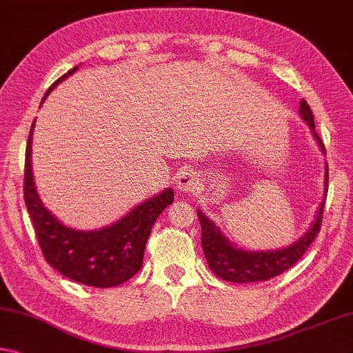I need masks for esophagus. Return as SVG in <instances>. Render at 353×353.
Instances as JSON below:
<instances>
[{"instance_id": "34e87169", "label": "esophagus", "mask_w": 353, "mask_h": 353, "mask_svg": "<svg viewBox=\"0 0 353 353\" xmlns=\"http://www.w3.org/2000/svg\"><path fill=\"white\" fill-rule=\"evenodd\" d=\"M198 185H199V177L193 170H182L179 172L177 181H176V187L179 192L182 193L194 192Z\"/></svg>"}]
</instances>
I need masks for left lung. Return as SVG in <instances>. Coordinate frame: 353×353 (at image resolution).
Returning a JSON list of instances; mask_svg holds the SVG:
<instances>
[{
	"instance_id": "1",
	"label": "left lung",
	"mask_w": 353,
	"mask_h": 353,
	"mask_svg": "<svg viewBox=\"0 0 353 353\" xmlns=\"http://www.w3.org/2000/svg\"><path fill=\"white\" fill-rule=\"evenodd\" d=\"M300 116L307 122L311 127L312 135L317 139L319 146L323 148L322 139L319 138L314 132V116L310 105L306 100H301L300 103ZM328 190V166L325 168V194H323V201L321 207H319L316 221L312 223L303 237L297 240L294 245L276 251H243L234 248L231 243L228 242L225 236L220 232L214 223L209 218L203 215V212L198 210V218L201 223V243H203V251L205 254L207 264H209L210 270L220 276L225 281L232 283H257V281H267V279L275 278L281 275L290 267H294L301 259V256L306 253L310 245L314 242L319 231H321L322 216H323V207H325V198Z\"/></svg>"
}]
</instances>
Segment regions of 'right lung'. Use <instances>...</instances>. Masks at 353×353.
Masks as SVG:
<instances>
[{"mask_svg": "<svg viewBox=\"0 0 353 353\" xmlns=\"http://www.w3.org/2000/svg\"><path fill=\"white\" fill-rule=\"evenodd\" d=\"M77 69L78 67H74L58 78L46 92L42 102L56 85ZM32 128L34 122L26 143L23 194L46 261L72 281L88 286L114 288L125 283L141 268L150 229L161 212L174 201L172 190H163L105 229L85 232L67 228L50 214L37 196L31 171Z\"/></svg>", "mask_w": 353, "mask_h": 353, "instance_id": "obj_1", "label": "right lung"}]
</instances>
